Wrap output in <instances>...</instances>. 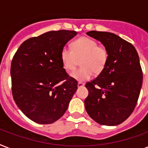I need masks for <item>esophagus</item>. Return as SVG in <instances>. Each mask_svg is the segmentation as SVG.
<instances>
[{
	"instance_id": "1",
	"label": "esophagus",
	"mask_w": 148,
	"mask_h": 148,
	"mask_svg": "<svg viewBox=\"0 0 148 148\" xmlns=\"http://www.w3.org/2000/svg\"><path fill=\"white\" fill-rule=\"evenodd\" d=\"M84 86V83H81V82H78V83H77V87H78V88H82Z\"/></svg>"
}]
</instances>
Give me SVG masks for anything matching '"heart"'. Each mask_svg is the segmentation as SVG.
<instances>
[{
    "mask_svg": "<svg viewBox=\"0 0 148 148\" xmlns=\"http://www.w3.org/2000/svg\"><path fill=\"white\" fill-rule=\"evenodd\" d=\"M81 58L83 67L71 72V77L84 82L92 78L95 72L101 73L104 69L108 60V51L92 38L82 37L72 43V49L64 47L60 52V59L67 71H73Z\"/></svg>",
    "mask_w": 148,
    "mask_h": 148,
    "instance_id": "b5f03b06",
    "label": "heart"
}]
</instances>
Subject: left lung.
Listing matches in <instances>:
<instances>
[{"instance_id": "obj_1", "label": "left lung", "mask_w": 148, "mask_h": 148, "mask_svg": "<svg viewBox=\"0 0 148 148\" xmlns=\"http://www.w3.org/2000/svg\"><path fill=\"white\" fill-rule=\"evenodd\" d=\"M88 35L101 41L108 60L98 76L86 84L84 101L88 115L101 125L121 124L135 108L143 81L138 53L131 43L110 32L91 31Z\"/></svg>"}]
</instances>
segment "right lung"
I'll use <instances>...</instances> for the list:
<instances>
[{"label":"right lung","instance_id":"1","mask_svg":"<svg viewBox=\"0 0 148 148\" xmlns=\"http://www.w3.org/2000/svg\"><path fill=\"white\" fill-rule=\"evenodd\" d=\"M76 31H48L21 44L12 59V95L19 109L31 121L52 124L62 117L77 89L60 59L64 45Z\"/></svg>","mask_w":148,"mask_h":148}]
</instances>
